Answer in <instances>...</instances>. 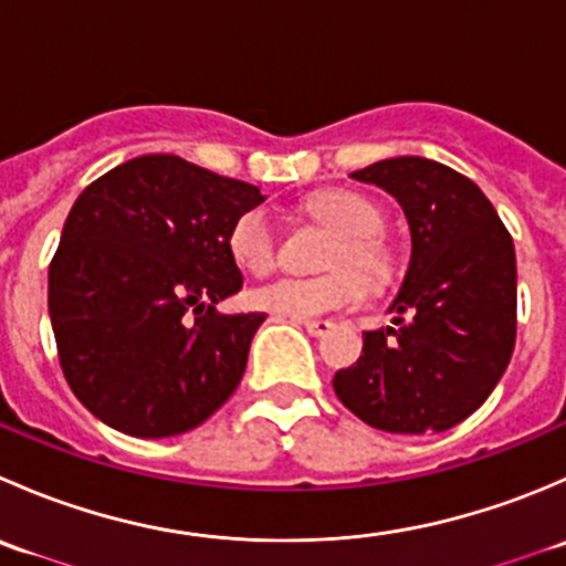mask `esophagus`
I'll use <instances>...</instances> for the list:
<instances>
[{"mask_svg": "<svg viewBox=\"0 0 566 566\" xmlns=\"http://www.w3.org/2000/svg\"><path fill=\"white\" fill-rule=\"evenodd\" d=\"M301 325H304L312 336H325L331 328H334L331 319H301Z\"/></svg>", "mask_w": 566, "mask_h": 566, "instance_id": "esophagus-1", "label": "esophagus"}]
</instances>
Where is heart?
Returning a JSON list of instances; mask_svg holds the SVG:
<instances>
[{
  "label": "heart",
  "instance_id": "obj_1",
  "mask_svg": "<svg viewBox=\"0 0 566 566\" xmlns=\"http://www.w3.org/2000/svg\"><path fill=\"white\" fill-rule=\"evenodd\" d=\"M310 210L339 232V243L331 254V268L350 261L373 282H384L389 276L391 254L378 238L384 216L367 197L347 188H331L312 197ZM227 249L243 271L265 273L276 260V235L265 210L251 208L238 216L227 232ZM360 274L339 269L317 279L279 276L251 290L249 298L254 310L271 312L276 317H323L331 312L353 310L367 298V280Z\"/></svg>",
  "mask_w": 566,
  "mask_h": 566
}]
</instances>
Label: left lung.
Returning a JSON list of instances; mask_svg holds the SVG:
<instances>
[{
	"instance_id": "1",
	"label": "left lung",
	"mask_w": 566,
	"mask_h": 566,
	"mask_svg": "<svg viewBox=\"0 0 566 566\" xmlns=\"http://www.w3.org/2000/svg\"><path fill=\"white\" fill-rule=\"evenodd\" d=\"M350 177L397 199L410 262L389 306L394 328L364 334L361 356L334 375V391L375 430L443 432L490 397L515 350L512 235L482 188L447 164L399 156Z\"/></svg>"
}]
</instances>
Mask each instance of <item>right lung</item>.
Segmentation results:
<instances>
[{
	"instance_id": "right-lung-1",
	"label": "right lung",
	"mask_w": 566,
	"mask_h": 566,
	"mask_svg": "<svg viewBox=\"0 0 566 566\" xmlns=\"http://www.w3.org/2000/svg\"><path fill=\"white\" fill-rule=\"evenodd\" d=\"M262 199L158 153L78 193L49 265V315L67 386L112 430L180 436L238 389L265 315L216 304L243 287L227 232Z\"/></svg>"
}]
</instances>
